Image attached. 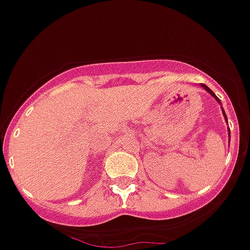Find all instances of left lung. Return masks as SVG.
Masks as SVG:
<instances>
[{
  "mask_svg": "<svg viewBox=\"0 0 250 250\" xmlns=\"http://www.w3.org/2000/svg\"><path fill=\"white\" fill-rule=\"evenodd\" d=\"M203 86H204V88H205V90H206V92H209V93H210V94H211V95H212V97H214V98H215V99H216V101H218V102H219L218 97H216V95H215V94H214V92H212L211 89H210V88H208V86H206V85H205V84H203ZM219 103H220V102H219ZM223 113H224V117H225V119H227V114H225V112H223ZM227 122H228V119H227Z\"/></svg>",
  "mask_w": 250,
  "mask_h": 250,
  "instance_id": "left-lung-1",
  "label": "left lung"
}]
</instances>
